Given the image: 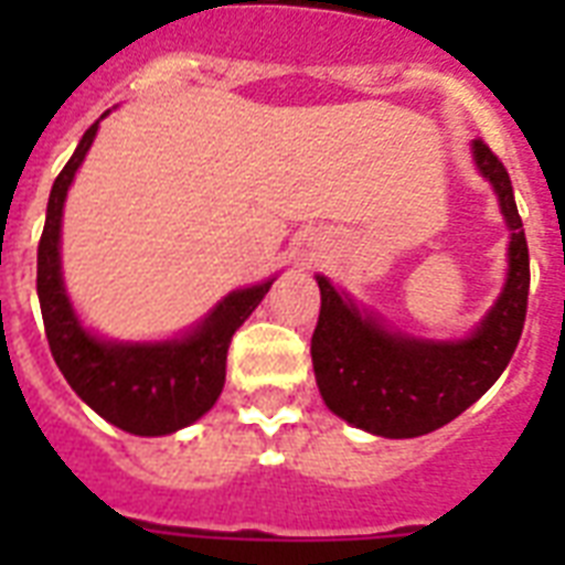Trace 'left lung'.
I'll use <instances>...</instances> for the list:
<instances>
[{"label": "left lung", "instance_id": "obj_1", "mask_svg": "<svg viewBox=\"0 0 565 565\" xmlns=\"http://www.w3.org/2000/svg\"><path fill=\"white\" fill-rule=\"evenodd\" d=\"M472 161L510 231L508 278L475 331L457 340L404 334L317 275L322 308L310 358L319 395L328 411L375 437H422L457 419L508 370L522 337L531 266L513 184L483 140H472Z\"/></svg>", "mask_w": 565, "mask_h": 565}]
</instances>
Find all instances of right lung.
<instances>
[{
  "label": "right lung",
  "instance_id": "add662e5",
  "mask_svg": "<svg viewBox=\"0 0 565 565\" xmlns=\"http://www.w3.org/2000/svg\"><path fill=\"white\" fill-rule=\"evenodd\" d=\"M105 110L75 146L61 175L52 184L46 225L38 246V296L46 340L57 370L87 407L110 425L137 437H167L202 419L225 386V358L231 337L252 310L264 301L275 278L228 292L204 319L172 340L131 343L105 340L84 328L75 313L61 273V222L64 202L84 154L90 152Z\"/></svg>",
  "mask_w": 565,
  "mask_h": 565
}]
</instances>
